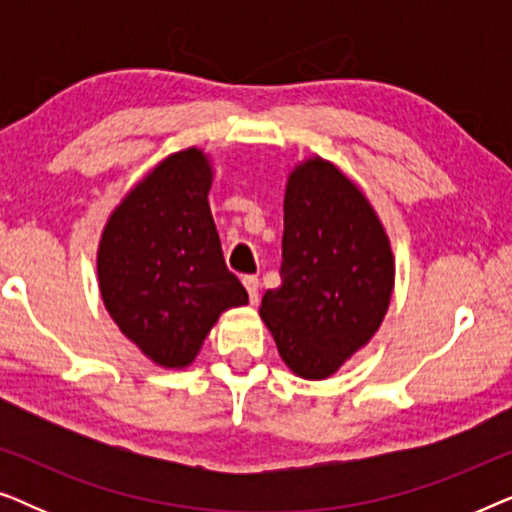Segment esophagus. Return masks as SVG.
<instances>
[{
    "mask_svg": "<svg viewBox=\"0 0 512 512\" xmlns=\"http://www.w3.org/2000/svg\"><path fill=\"white\" fill-rule=\"evenodd\" d=\"M242 284H244V289H247V293H249L251 303H258V277L256 275H244L242 277Z\"/></svg>",
    "mask_w": 512,
    "mask_h": 512,
    "instance_id": "esophagus-1",
    "label": "esophagus"
}]
</instances>
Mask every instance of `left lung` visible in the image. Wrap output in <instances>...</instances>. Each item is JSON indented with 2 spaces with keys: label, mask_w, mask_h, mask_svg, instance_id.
I'll use <instances>...</instances> for the list:
<instances>
[{
  "label": "left lung",
  "mask_w": 512,
  "mask_h": 512,
  "mask_svg": "<svg viewBox=\"0 0 512 512\" xmlns=\"http://www.w3.org/2000/svg\"><path fill=\"white\" fill-rule=\"evenodd\" d=\"M282 284L261 319L298 377L326 380L368 345L389 310L394 254L373 205L347 174L314 156L284 193Z\"/></svg>",
  "instance_id": "left-lung-1"
}]
</instances>
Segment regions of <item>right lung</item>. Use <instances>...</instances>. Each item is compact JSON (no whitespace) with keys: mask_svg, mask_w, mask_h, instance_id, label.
I'll use <instances>...</instances> for the list:
<instances>
[{"mask_svg":"<svg viewBox=\"0 0 512 512\" xmlns=\"http://www.w3.org/2000/svg\"><path fill=\"white\" fill-rule=\"evenodd\" d=\"M209 188L205 153H172L111 212L97 249L104 307L163 368L188 366L221 312L249 303L223 261Z\"/></svg>","mask_w":512,"mask_h":512,"instance_id":"add662e5","label":"right lung"}]
</instances>
